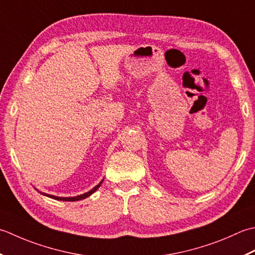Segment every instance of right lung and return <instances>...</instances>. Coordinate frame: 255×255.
Here are the masks:
<instances>
[{"mask_svg": "<svg viewBox=\"0 0 255 255\" xmlns=\"http://www.w3.org/2000/svg\"><path fill=\"white\" fill-rule=\"evenodd\" d=\"M102 181H103V180H102ZM102 181H101V183H99V184L95 187V188L91 189L90 191H88V193H86V194H84V195H80V196H77V197H70V198H62V197H56V196H53V195H47V194H43V195L49 197V198H53V199H56V200H62V201H77V200H81V199H85V198H87V197H89L91 194L95 193V191L99 188V187L101 186Z\"/></svg>", "mask_w": 255, "mask_h": 255, "instance_id": "obj_1", "label": "right lung"}]
</instances>
